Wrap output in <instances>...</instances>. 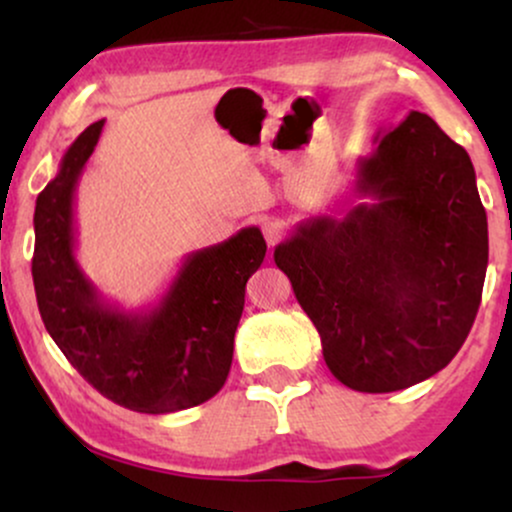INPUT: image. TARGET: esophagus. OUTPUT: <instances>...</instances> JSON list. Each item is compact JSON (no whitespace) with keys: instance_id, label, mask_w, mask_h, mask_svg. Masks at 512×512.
Returning <instances> with one entry per match:
<instances>
[{"instance_id":"obj_1","label":"esophagus","mask_w":512,"mask_h":512,"mask_svg":"<svg viewBox=\"0 0 512 512\" xmlns=\"http://www.w3.org/2000/svg\"><path fill=\"white\" fill-rule=\"evenodd\" d=\"M262 233H264V240H267L269 248H274V245L286 236V226L279 219H264Z\"/></svg>"}]
</instances>
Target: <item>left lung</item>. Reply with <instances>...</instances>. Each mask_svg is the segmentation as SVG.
Listing matches in <instances>:
<instances>
[{"instance_id": "obj_1", "label": "left lung", "mask_w": 512, "mask_h": 512, "mask_svg": "<svg viewBox=\"0 0 512 512\" xmlns=\"http://www.w3.org/2000/svg\"><path fill=\"white\" fill-rule=\"evenodd\" d=\"M354 197L303 219L274 262L339 383L395 392L455 358L477 317L489 226L467 151L426 113L375 134ZM340 216H336V211Z\"/></svg>"}]
</instances>
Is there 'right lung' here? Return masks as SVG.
Here are the masks:
<instances>
[{
    "mask_svg": "<svg viewBox=\"0 0 512 512\" xmlns=\"http://www.w3.org/2000/svg\"><path fill=\"white\" fill-rule=\"evenodd\" d=\"M105 120L64 151L35 199L33 286L45 330L67 361L120 407L170 414L207 402L233 361L245 284L267 252L260 228L185 257L161 301L146 310L108 303L76 262L74 195Z\"/></svg>",
    "mask_w": 512,
    "mask_h": 512,
    "instance_id": "add662e5",
    "label": "right lung"
}]
</instances>
